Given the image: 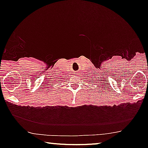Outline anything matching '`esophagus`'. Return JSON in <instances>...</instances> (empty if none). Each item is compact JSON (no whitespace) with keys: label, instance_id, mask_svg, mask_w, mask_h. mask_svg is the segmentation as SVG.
<instances>
[{"label":"esophagus","instance_id":"esophagus-1","mask_svg":"<svg viewBox=\"0 0 148 148\" xmlns=\"http://www.w3.org/2000/svg\"><path fill=\"white\" fill-rule=\"evenodd\" d=\"M76 74H78V73H77V72H76Z\"/></svg>","mask_w":148,"mask_h":148}]
</instances>
